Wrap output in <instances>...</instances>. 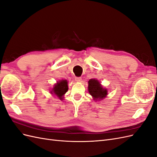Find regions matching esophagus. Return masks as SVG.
Returning <instances> with one entry per match:
<instances>
[{
    "label": "esophagus",
    "instance_id": "1",
    "mask_svg": "<svg viewBox=\"0 0 157 157\" xmlns=\"http://www.w3.org/2000/svg\"><path fill=\"white\" fill-rule=\"evenodd\" d=\"M81 80H82V78L81 77H75V80L77 82H80L81 81Z\"/></svg>",
    "mask_w": 157,
    "mask_h": 157
}]
</instances>
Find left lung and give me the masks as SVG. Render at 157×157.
<instances>
[{
    "instance_id": "8db88e82",
    "label": "left lung",
    "mask_w": 157,
    "mask_h": 157,
    "mask_svg": "<svg viewBox=\"0 0 157 157\" xmlns=\"http://www.w3.org/2000/svg\"><path fill=\"white\" fill-rule=\"evenodd\" d=\"M88 91L95 100L105 98L107 94V89H104L98 80L90 79L88 81Z\"/></svg>"
}]
</instances>
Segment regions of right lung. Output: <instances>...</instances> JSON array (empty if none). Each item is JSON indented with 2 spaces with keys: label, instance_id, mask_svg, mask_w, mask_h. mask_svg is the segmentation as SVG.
Instances as JSON below:
<instances>
[{
  "label": "right lung",
  "instance_id": "obj_1",
  "mask_svg": "<svg viewBox=\"0 0 157 157\" xmlns=\"http://www.w3.org/2000/svg\"><path fill=\"white\" fill-rule=\"evenodd\" d=\"M68 85L67 80H62L55 84L54 87L52 89L51 93H54L58 96L61 100L63 99V95L67 92Z\"/></svg>",
  "mask_w": 157,
  "mask_h": 157
}]
</instances>
